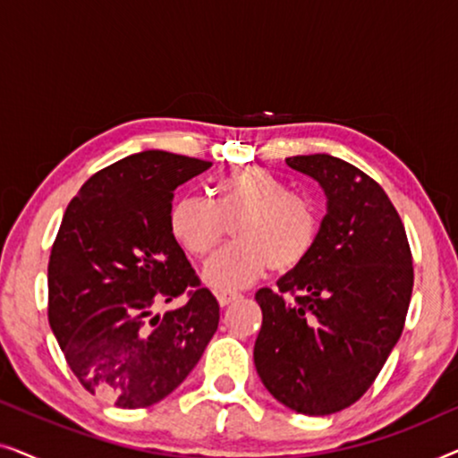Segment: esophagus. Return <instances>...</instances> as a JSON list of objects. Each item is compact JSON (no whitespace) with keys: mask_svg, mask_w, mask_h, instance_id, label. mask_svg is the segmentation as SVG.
<instances>
[{"mask_svg":"<svg viewBox=\"0 0 458 458\" xmlns=\"http://www.w3.org/2000/svg\"><path fill=\"white\" fill-rule=\"evenodd\" d=\"M216 300L221 306H229L231 302H235V300H240V296H237V293H218Z\"/></svg>","mask_w":458,"mask_h":458,"instance_id":"esophagus-1","label":"esophagus"}]
</instances>
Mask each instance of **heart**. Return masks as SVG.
Here are the masks:
<instances>
[{
	"label": "heart",
	"instance_id": "b5f03b06",
	"mask_svg": "<svg viewBox=\"0 0 458 458\" xmlns=\"http://www.w3.org/2000/svg\"><path fill=\"white\" fill-rule=\"evenodd\" d=\"M233 228V240L204 267L206 285L233 292L254 284L268 268L290 273L315 252L323 210L315 198L293 193L277 174L246 166L225 174L212 190V204L183 196L168 212V227L187 254L204 259Z\"/></svg>",
	"mask_w": 458,
	"mask_h": 458
}]
</instances>
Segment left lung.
<instances>
[{
  "label": "left lung",
  "mask_w": 458,
  "mask_h": 458,
  "mask_svg": "<svg viewBox=\"0 0 458 458\" xmlns=\"http://www.w3.org/2000/svg\"><path fill=\"white\" fill-rule=\"evenodd\" d=\"M327 196L310 259L256 292L262 327L254 365L273 398L302 415L354 404L404 329L412 256L404 225L379 183L329 154L292 156Z\"/></svg>",
  "instance_id": "1"
}]
</instances>
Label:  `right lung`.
Returning <instances> with one entry per match:
<instances>
[{
	"label": "right lung",
	"instance_id": "1",
	"mask_svg": "<svg viewBox=\"0 0 458 458\" xmlns=\"http://www.w3.org/2000/svg\"><path fill=\"white\" fill-rule=\"evenodd\" d=\"M212 162L148 149L102 168L62 218L47 265L49 327L87 392L143 409L183 384L218 327V302L168 227L179 185ZM181 293L165 316L153 306Z\"/></svg>",
	"mask_w": 458,
	"mask_h": 458
}]
</instances>
